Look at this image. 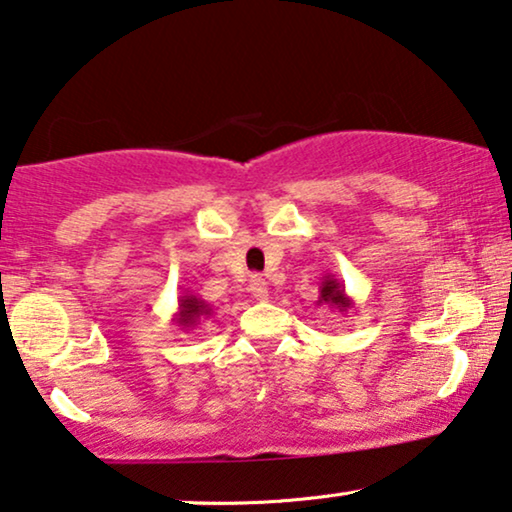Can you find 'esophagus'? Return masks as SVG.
<instances>
[{"label": "esophagus", "mask_w": 512, "mask_h": 512, "mask_svg": "<svg viewBox=\"0 0 512 512\" xmlns=\"http://www.w3.org/2000/svg\"><path fill=\"white\" fill-rule=\"evenodd\" d=\"M250 292H252V297L257 299V302H267V299H269V285L262 276H257V274L250 278Z\"/></svg>", "instance_id": "1"}]
</instances>
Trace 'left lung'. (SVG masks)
I'll return each mask as SVG.
<instances>
[{
	"instance_id": "obj_1",
	"label": "left lung",
	"mask_w": 512,
	"mask_h": 512,
	"mask_svg": "<svg viewBox=\"0 0 512 512\" xmlns=\"http://www.w3.org/2000/svg\"><path fill=\"white\" fill-rule=\"evenodd\" d=\"M318 306H330V309H337L339 313L353 309V299L346 295L342 281L335 274H327L320 281Z\"/></svg>"
}]
</instances>
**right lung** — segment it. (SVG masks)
<instances>
[{"label":"right lung","instance_id":"add662e5","mask_svg":"<svg viewBox=\"0 0 512 512\" xmlns=\"http://www.w3.org/2000/svg\"><path fill=\"white\" fill-rule=\"evenodd\" d=\"M213 313V306H210L206 299L199 295H192V292H185L177 299V313L173 316V323L180 327V330H194V325L201 323V318H210Z\"/></svg>","mask_w":512,"mask_h":512}]
</instances>
